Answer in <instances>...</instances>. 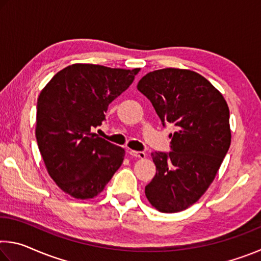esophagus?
Returning <instances> with one entry per match:
<instances>
[{"instance_id":"1","label":"esophagus","mask_w":261,"mask_h":261,"mask_svg":"<svg viewBox=\"0 0 261 261\" xmlns=\"http://www.w3.org/2000/svg\"><path fill=\"white\" fill-rule=\"evenodd\" d=\"M127 153H129L130 155L135 156V158H139V159L146 158V154H145L144 152H137V151H132V149H130V151H127Z\"/></svg>"}]
</instances>
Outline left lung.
Wrapping results in <instances>:
<instances>
[{"label": "left lung", "instance_id": "left-lung-1", "mask_svg": "<svg viewBox=\"0 0 261 261\" xmlns=\"http://www.w3.org/2000/svg\"><path fill=\"white\" fill-rule=\"evenodd\" d=\"M137 88L151 101L162 125H174L171 152H153L154 178L145 187L148 201L162 213L193 205L213 182L230 146L229 108L201 74L185 69L155 70Z\"/></svg>", "mask_w": 261, "mask_h": 261}]
</instances>
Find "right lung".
Masks as SVG:
<instances>
[{"mask_svg":"<svg viewBox=\"0 0 261 261\" xmlns=\"http://www.w3.org/2000/svg\"><path fill=\"white\" fill-rule=\"evenodd\" d=\"M138 71L72 64L57 72L39 95V151L48 174L71 197L98 196L124 160V149L92 130L102 124L109 103L131 85Z\"/></svg>","mask_w":261,"mask_h":261,"instance_id":"obj_1","label":"right lung"}]
</instances>
